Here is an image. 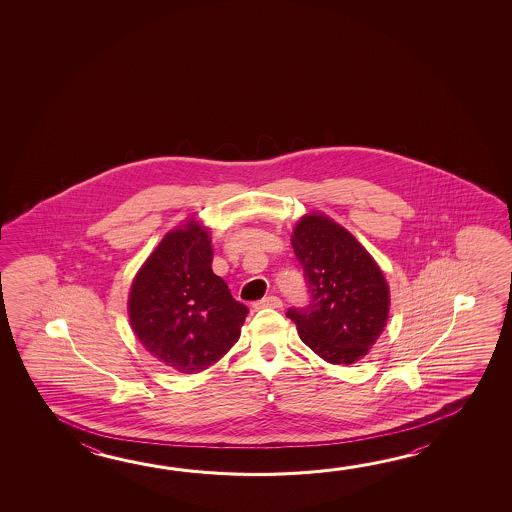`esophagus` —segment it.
<instances>
[{
  "instance_id": "34e87169",
  "label": "esophagus",
  "mask_w": 512,
  "mask_h": 512,
  "mask_svg": "<svg viewBox=\"0 0 512 512\" xmlns=\"http://www.w3.org/2000/svg\"><path fill=\"white\" fill-rule=\"evenodd\" d=\"M255 309H266V307H271V309H278V307H282V300L275 295L264 296L262 300L259 302H255L253 304Z\"/></svg>"
}]
</instances>
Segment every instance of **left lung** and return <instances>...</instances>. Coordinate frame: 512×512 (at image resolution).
Here are the masks:
<instances>
[{
  "instance_id": "1",
  "label": "left lung",
  "mask_w": 512,
  "mask_h": 512,
  "mask_svg": "<svg viewBox=\"0 0 512 512\" xmlns=\"http://www.w3.org/2000/svg\"><path fill=\"white\" fill-rule=\"evenodd\" d=\"M291 244L311 295L305 307L286 313L300 340L332 365L363 358L388 320L383 271L354 235L323 214L302 217Z\"/></svg>"
}]
</instances>
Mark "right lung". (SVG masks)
<instances>
[{
    "mask_svg": "<svg viewBox=\"0 0 512 512\" xmlns=\"http://www.w3.org/2000/svg\"><path fill=\"white\" fill-rule=\"evenodd\" d=\"M212 255L208 228L190 219L163 237L129 291L138 340L181 374H198L223 358L248 314L212 271Z\"/></svg>",
    "mask_w": 512,
    "mask_h": 512,
    "instance_id": "obj_1",
    "label": "right lung"
}]
</instances>
